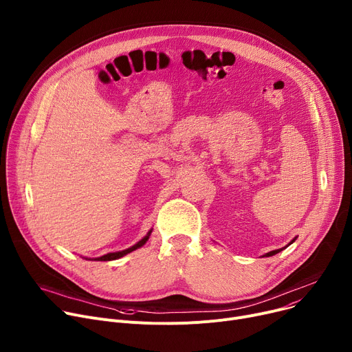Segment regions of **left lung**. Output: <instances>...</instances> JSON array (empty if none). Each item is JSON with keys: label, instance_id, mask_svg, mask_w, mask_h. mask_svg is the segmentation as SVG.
Masks as SVG:
<instances>
[{"label": "left lung", "instance_id": "obj_1", "mask_svg": "<svg viewBox=\"0 0 352 352\" xmlns=\"http://www.w3.org/2000/svg\"><path fill=\"white\" fill-rule=\"evenodd\" d=\"M294 239H296V238H294ZM294 239H293L292 242H294ZM292 242H290V244H292ZM286 247H287V245H286ZM280 251H282V250H275V251H270V252H267L265 256H272V255H275V254H278V252H280Z\"/></svg>", "mask_w": 352, "mask_h": 352}]
</instances>
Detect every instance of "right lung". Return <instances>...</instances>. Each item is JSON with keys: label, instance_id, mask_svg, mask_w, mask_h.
I'll list each match as a JSON object with an SVG mask.
<instances>
[{"label": "right lung", "instance_id": "1", "mask_svg": "<svg viewBox=\"0 0 352 352\" xmlns=\"http://www.w3.org/2000/svg\"><path fill=\"white\" fill-rule=\"evenodd\" d=\"M151 232L152 231H149L140 242L138 244H135L133 247H131V248H128V250H125V251H120V252H111V254H107V255H104V256H100V258H96L94 261H114V259H118V258H121V256H124V255H126V254H129V252H132V251H135V250H138V248H141L145 242L149 239V235H151Z\"/></svg>", "mask_w": 352, "mask_h": 352}]
</instances>
